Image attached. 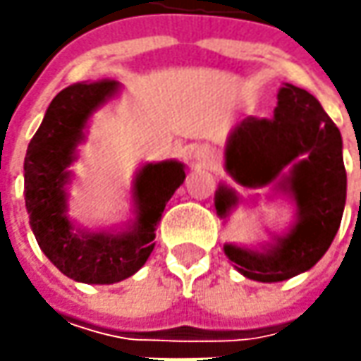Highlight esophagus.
Segmentation results:
<instances>
[{"mask_svg": "<svg viewBox=\"0 0 361 361\" xmlns=\"http://www.w3.org/2000/svg\"><path fill=\"white\" fill-rule=\"evenodd\" d=\"M216 159H219V154H216V150L211 145H204L197 150V160H201L204 164H213Z\"/></svg>", "mask_w": 361, "mask_h": 361, "instance_id": "obj_1", "label": "esophagus"}]
</instances>
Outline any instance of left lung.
I'll return each instance as SVG.
<instances>
[{
    "instance_id": "left-lung-1",
    "label": "left lung",
    "mask_w": 361,
    "mask_h": 361,
    "mask_svg": "<svg viewBox=\"0 0 361 361\" xmlns=\"http://www.w3.org/2000/svg\"><path fill=\"white\" fill-rule=\"evenodd\" d=\"M273 118L247 116L227 146V171L243 187L269 185L291 162L287 188L299 207L298 225L267 253L227 245L225 253L245 277L273 283L312 269L340 229L345 204L341 134L317 98L293 84L277 94ZM298 156H303L301 161ZM237 202L233 190L216 192V213Z\"/></svg>"
}]
</instances>
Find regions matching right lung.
Segmentation results:
<instances>
[{
  "mask_svg": "<svg viewBox=\"0 0 361 361\" xmlns=\"http://www.w3.org/2000/svg\"><path fill=\"white\" fill-rule=\"evenodd\" d=\"M116 86L114 80H98L63 88L48 106L23 162L25 209L35 241L63 275L82 283H116L140 269L154 249L164 207L185 180L180 162L146 164L134 185L138 223L130 233L84 235L72 229L63 215L66 169L92 110L112 96Z\"/></svg>",
  "mask_w": 361,
  "mask_h": 361,
  "instance_id": "1",
  "label": "right lung"
}]
</instances>
